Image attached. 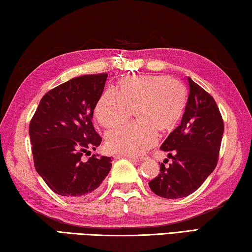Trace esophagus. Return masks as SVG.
<instances>
[{
	"label": "esophagus",
	"mask_w": 252,
	"mask_h": 252,
	"mask_svg": "<svg viewBox=\"0 0 252 252\" xmlns=\"http://www.w3.org/2000/svg\"><path fill=\"white\" fill-rule=\"evenodd\" d=\"M117 157L120 158L122 156H117ZM129 158H130V159H132V160H134V161H142V160H144V158H139V157H135V156H129Z\"/></svg>",
	"instance_id": "34e87169"
}]
</instances>
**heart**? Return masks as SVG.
Returning <instances> with one entry per match:
<instances>
[{
    "mask_svg": "<svg viewBox=\"0 0 252 252\" xmlns=\"http://www.w3.org/2000/svg\"><path fill=\"white\" fill-rule=\"evenodd\" d=\"M186 104V88L167 75L130 76L121 81L120 90L109 88L95 105V117L106 129L125 123L133 109L139 120L111 131L106 135L110 149L141 156L179 121Z\"/></svg>",
    "mask_w": 252,
    "mask_h": 252,
    "instance_id": "heart-1",
    "label": "heart"
}]
</instances>
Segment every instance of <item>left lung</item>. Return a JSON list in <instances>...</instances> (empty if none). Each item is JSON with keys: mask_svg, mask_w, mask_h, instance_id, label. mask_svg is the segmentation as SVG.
<instances>
[{"mask_svg": "<svg viewBox=\"0 0 252 252\" xmlns=\"http://www.w3.org/2000/svg\"><path fill=\"white\" fill-rule=\"evenodd\" d=\"M189 94L180 126L160 147L172 161L160 164V173L149 182L157 195L179 199L193 193L217 167L223 120L213 97L188 78ZM169 161L168 159H165Z\"/></svg>", "mask_w": 252, "mask_h": 252, "instance_id": "1", "label": "left lung"}]
</instances>
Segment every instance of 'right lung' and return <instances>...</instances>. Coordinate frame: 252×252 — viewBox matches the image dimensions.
I'll list each match as a JSON object with an SVG mask.
<instances>
[{
  "label": "right lung",
  "mask_w": 252,
  "mask_h": 252,
  "mask_svg": "<svg viewBox=\"0 0 252 252\" xmlns=\"http://www.w3.org/2000/svg\"><path fill=\"white\" fill-rule=\"evenodd\" d=\"M108 73L87 74L46 92L30 121L34 167L55 193L91 198L111 169V158L92 155L102 138L92 123Z\"/></svg>",
  "instance_id": "obj_1"
}]
</instances>
